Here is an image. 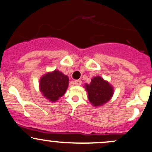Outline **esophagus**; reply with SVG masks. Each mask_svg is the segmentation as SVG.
Instances as JSON below:
<instances>
[{"label": "esophagus", "instance_id": "34e87169", "mask_svg": "<svg viewBox=\"0 0 152 152\" xmlns=\"http://www.w3.org/2000/svg\"><path fill=\"white\" fill-rule=\"evenodd\" d=\"M74 84L76 85V86H80L81 84V80H76L74 81Z\"/></svg>", "mask_w": 152, "mask_h": 152}]
</instances>
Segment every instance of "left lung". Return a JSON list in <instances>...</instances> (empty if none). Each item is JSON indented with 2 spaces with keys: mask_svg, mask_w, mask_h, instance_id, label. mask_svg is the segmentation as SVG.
<instances>
[{
  "mask_svg": "<svg viewBox=\"0 0 152 152\" xmlns=\"http://www.w3.org/2000/svg\"><path fill=\"white\" fill-rule=\"evenodd\" d=\"M84 87L88 94V99L94 107L104 105L109 102L114 94V88L101 76L91 79L90 84H85Z\"/></svg>",
  "mask_w": 152,
  "mask_h": 152,
  "instance_id": "left-lung-1",
  "label": "left lung"
}]
</instances>
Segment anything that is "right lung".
Returning a JSON list of instances; mask_svg holds the SVG:
<instances>
[{
  "label": "right lung",
  "mask_w": 152,
  "mask_h": 152,
  "mask_svg": "<svg viewBox=\"0 0 152 152\" xmlns=\"http://www.w3.org/2000/svg\"><path fill=\"white\" fill-rule=\"evenodd\" d=\"M68 76L58 70L46 73L39 81V91L50 102L58 101L66 93L68 86Z\"/></svg>",
  "instance_id": "1"
}]
</instances>
